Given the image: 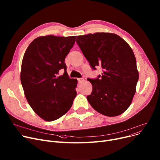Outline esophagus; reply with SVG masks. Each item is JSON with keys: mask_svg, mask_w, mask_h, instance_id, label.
<instances>
[{"mask_svg": "<svg viewBox=\"0 0 160 160\" xmlns=\"http://www.w3.org/2000/svg\"><path fill=\"white\" fill-rule=\"evenodd\" d=\"M78 81L79 82H81L84 81V79L83 78H78Z\"/></svg>", "mask_w": 160, "mask_h": 160, "instance_id": "34e87169", "label": "esophagus"}]
</instances>
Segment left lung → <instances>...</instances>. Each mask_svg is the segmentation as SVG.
Wrapping results in <instances>:
<instances>
[{"label":"left lung","instance_id":"left-lung-1","mask_svg":"<svg viewBox=\"0 0 160 160\" xmlns=\"http://www.w3.org/2000/svg\"><path fill=\"white\" fill-rule=\"evenodd\" d=\"M76 42L93 70L101 66L102 72L96 79L87 96L90 105L109 117L121 114L129 107L139 79L136 60L130 46L119 36L96 33L78 36Z\"/></svg>","mask_w":160,"mask_h":160}]
</instances>
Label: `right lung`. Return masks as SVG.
Returning <instances> with one entry per match:
<instances>
[{"mask_svg": "<svg viewBox=\"0 0 160 160\" xmlns=\"http://www.w3.org/2000/svg\"><path fill=\"white\" fill-rule=\"evenodd\" d=\"M76 36L37 37L22 59L21 81L26 98L35 113L47 121L62 116L71 108L78 81L70 79L64 59ZM60 69L64 73L60 75Z\"/></svg>", "mask_w": 160, "mask_h": 160, "instance_id": "add662e5", "label": "right lung"}]
</instances>
